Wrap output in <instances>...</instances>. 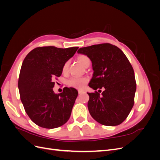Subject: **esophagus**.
Here are the masks:
<instances>
[{
    "instance_id": "34e87169",
    "label": "esophagus",
    "mask_w": 160,
    "mask_h": 160,
    "mask_svg": "<svg viewBox=\"0 0 160 160\" xmlns=\"http://www.w3.org/2000/svg\"><path fill=\"white\" fill-rule=\"evenodd\" d=\"M78 93H79V95H81V94H82V93H84L85 92H84L83 91H82V90H79V91H78Z\"/></svg>"
}]
</instances>
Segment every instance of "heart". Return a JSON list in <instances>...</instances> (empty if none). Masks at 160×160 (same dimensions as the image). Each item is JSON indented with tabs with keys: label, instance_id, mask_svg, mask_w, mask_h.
Listing matches in <instances>:
<instances>
[{
	"label": "heart",
	"instance_id": "1",
	"mask_svg": "<svg viewBox=\"0 0 160 160\" xmlns=\"http://www.w3.org/2000/svg\"><path fill=\"white\" fill-rule=\"evenodd\" d=\"M77 60L80 62V63L84 66L86 67L89 63H90V59L89 58L85 55H81L77 57ZM69 69V62L67 61L65 62L63 66H62V72L65 73L67 71H68ZM88 79L86 78V77H74L71 78L68 82H67V84L72 88H77V89H83L84 87L88 83Z\"/></svg>",
	"mask_w": 160,
	"mask_h": 160
}]
</instances>
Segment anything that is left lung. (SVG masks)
I'll return each instance as SVG.
<instances>
[{"label": "left lung", "instance_id": "left-lung-1", "mask_svg": "<svg viewBox=\"0 0 160 160\" xmlns=\"http://www.w3.org/2000/svg\"><path fill=\"white\" fill-rule=\"evenodd\" d=\"M77 52L89 58L94 71L89 86L95 91L88 93L91 117L108 126L121 124L133 108L136 91L134 71L127 57L109 43L82 47ZM100 88L104 89L101 96L96 91Z\"/></svg>", "mask_w": 160, "mask_h": 160}]
</instances>
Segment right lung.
Here are the masks:
<instances>
[{"instance_id":"obj_1","label":"right lung","mask_w":160,"mask_h":160,"mask_svg":"<svg viewBox=\"0 0 160 160\" xmlns=\"http://www.w3.org/2000/svg\"><path fill=\"white\" fill-rule=\"evenodd\" d=\"M78 48L37 47L24 59L18 81L19 93L26 113L38 126L57 128L69 120L78 91L64 88L62 93L55 94L52 88L64 63Z\"/></svg>"}]
</instances>
